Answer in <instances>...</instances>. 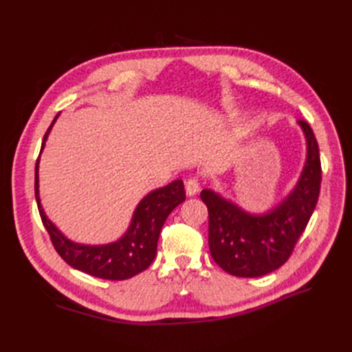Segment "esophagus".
Returning a JSON list of instances; mask_svg holds the SVG:
<instances>
[{
	"instance_id": "obj_1",
	"label": "esophagus",
	"mask_w": 352,
	"mask_h": 352,
	"mask_svg": "<svg viewBox=\"0 0 352 352\" xmlns=\"http://www.w3.org/2000/svg\"><path fill=\"white\" fill-rule=\"evenodd\" d=\"M185 190H186V195L189 197L195 195L199 190V180L197 177H189L185 182Z\"/></svg>"
}]
</instances>
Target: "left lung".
I'll list each match as a JSON object with an SVG mask.
<instances>
[{
    "instance_id": "8db88e82",
    "label": "left lung",
    "mask_w": 352,
    "mask_h": 352,
    "mask_svg": "<svg viewBox=\"0 0 352 352\" xmlns=\"http://www.w3.org/2000/svg\"><path fill=\"white\" fill-rule=\"evenodd\" d=\"M300 124L307 140V162L295 189L282 204L252 216L212 190L201 192L208 208L211 257L229 274L260 278L279 269L289 260L308 225L320 194L322 164L311 126L305 120Z\"/></svg>"
}]
</instances>
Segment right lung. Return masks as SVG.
<instances>
[{"label":"right lung","mask_w":352,"mask_h":352,"mask_svg":"<svg viewBox=\"0 0 352 352\" xmlns=\"http://www.w3.org/2000/svg\"><path fill=\"white\" fill-rule=\"evenodd\" d=\"M56 119L52 120L45 132L41 150L45 145L47 136ZM38 164L39 157L35 166V198L39 216L52 245L63 260L73 269L107 280L129 279L150 267L157 254L160 230H162L167 216L186 198L182 180L177 179L167 186L148 194L136 207L131 228L127 229L120 241L101 245V247H88V245H79L66 239L45 217L41 208L38 194Z\"/></svg>","instance_id":"right-lung-1"}]
</instances>
